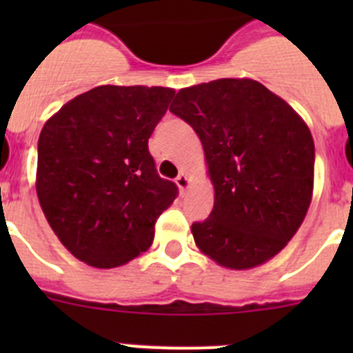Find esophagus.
Instances as JSON below:
<instances>
[{"label": "esophagus", "mask_w": 353, "mask_h": 353, "mask_svg": "<svg viewBox=\"0 0 353 353\" xmlns=\"http://www.w3.org/2000/svg\"><path fill=\"white\" fill-rule=\"evenodd\" d=\"M176 185H179L180 191L185 192L187 189H189V185H191V179H189L185 173H180L179 176H176Z\"/></svg>", "instance_id": "1"}]
</instances>
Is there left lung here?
Here are the masks:
<instances>
[{"label":"left lung","instance_id":"1","mask_svg":"<svg viewBox=\"0 0 353 353\" xmlns=\"http://www.w3.org/2000/svg\"><path fill=\"white\" fill-rule=\"evenodd\" d=\"M170 111L203 145L215 199L191 232L223 267L252 269L290 242L313 196L314 143L281 97L252 79H217L183 88Z\"/></svg>","mask_w":353,"mask_h":353}]
</instances>
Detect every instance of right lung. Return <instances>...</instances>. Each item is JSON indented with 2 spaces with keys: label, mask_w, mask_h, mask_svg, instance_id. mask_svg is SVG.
I'll use <instances>...</instances> for the list:
<instances>
[{
  "label": "right lung",
  "mask_w": 353,
  "mask_h": 353,
  "mask_svg": "<svg viewBox=\"0 0 353 353\" xmlns=\"http://www.w3.org/2000/svg\"><path fill=\"white\" fill-rule=\"evenodd\" d=\"M174 90L97 86L49 118L39 138L37 194L61 244L113 269L154 242L179 187L159 176L148 139Z\"/></svg>",
  "instance_id": "obj_1"
}]
</instances>
